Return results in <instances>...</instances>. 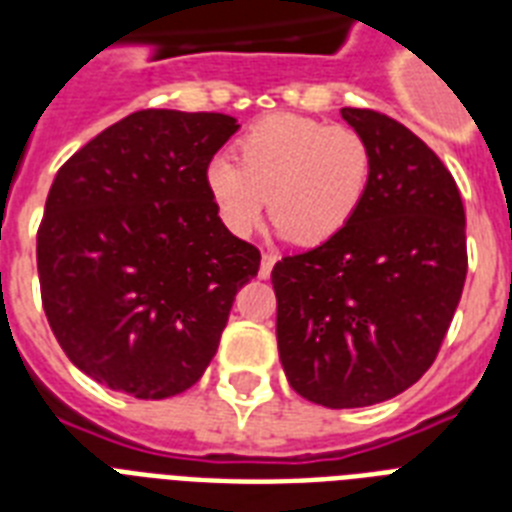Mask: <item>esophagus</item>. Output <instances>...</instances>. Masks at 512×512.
I'll list each match as a JSON object with an SVG mask.
<instances>
[{
    "label": "esophagus",
    "mask_w": 512,
    "mask_h": 512,
    "mask_svg": "<svg viewBox=\"0 0 512 512\" xmlns=\"http://www.w3.org/2000/svg\"><path fill=\"white\" fill-rule=\"evenodd\" d=\"M276 260H279V257L273 255V252H263V260H260V279H268V276H271Z\"/></svg>",
    "instance_id": "34e87169"
}]
</instances>
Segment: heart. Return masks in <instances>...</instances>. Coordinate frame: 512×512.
Returning a JSON list of instances; mask_svg holds the SVG:
<instances>
[{
  "instance_id": "obj_1",
  "label": "heart",
  "mask_w": 512,
  "mask_h": 512,
  "mask_svg": "<svg viewBox=\"0 0 512 512\" xmlns=\"http://www.w3.org/2000/svg\"><path fill=\"white\" fill-rule=\"evenodd\" d=\"M372 151L356 130L295 114L265 116L236 140V162L204 170L215 215L233 236L271 220L297 247H319L353 220L369 188Z\"/></svg>"
}]
</instances>
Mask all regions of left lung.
<instances>
[{
    "instance_id": "8db88e82",
    "label": "left lung",
    "mask_w": 512,
    "mask_h": 512,
    "mask_svg": "<svg viewBox=\"0 0 512 512\" xmlns=\"http://www.w3.org/2000/svg\"><path fill=\"white\" fill-rule=\"evenodd\" d=\"M369 143L361 207L321 247L273 265L279 358L295 393L356 409L404 393L436 361L468 276L465 207L444 162L372 108H342Z\"/></svg>"
}]
</instances>
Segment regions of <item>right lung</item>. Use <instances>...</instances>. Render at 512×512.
Listing matches in <instances>:
<instances>
[{
  "label": "right lung",
  "mask_w": 512,
  "mask_h": 512,
  "mask_svg": "<svg viewBox=\"0 0 512 512\" xmlns=\"http://www.w3.org/2000/svg\"><path fill=\"white\" fill-rule=\"evenodd\" d=\"M233 116L146 108L58 170L36 231L42 305L87 377L135 398L199 382L260 249L215 215L204 170Z\"/></svg>",
  "instance_id": "add662e5"
}]
</instances>
